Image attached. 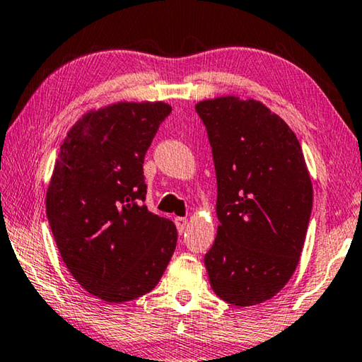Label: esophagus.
Here are the masks:
<instances>
[{
	"instance_id": "1",
	"label": "esophagus",
	"mask_w": 362,
	"mask_h": 362,
	"mask_svg": "<svg viewBox=\"0 0 362 362\" xmlns=\"http://www.w3.org/2000/svg\"><path fill=\"white\" fill-rule=\"evenodd\" d=\"M187 217H175V226H177V230L179 233L185 232V227H187Z\"/></svg>"
}]
</instances>
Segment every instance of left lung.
<instances>
[{
  "mask_svg": "<svg viewBox=\"0 0 362 362\" xmlns=\"http://www.w3.org/2000/svg\"><path fill=\"white\" fill-rule=\"evenodd\" d=\"M217 179L214 245L204 256L221 300L253 306L277 295L300 262L313 185L296 135L259 101L198 103Z\"/></svg>",
  "mask_w": 362,
  "mask_h": 362,
  "instance_id": "8db88e82",
  "label": "left lung"
}]
</instances>
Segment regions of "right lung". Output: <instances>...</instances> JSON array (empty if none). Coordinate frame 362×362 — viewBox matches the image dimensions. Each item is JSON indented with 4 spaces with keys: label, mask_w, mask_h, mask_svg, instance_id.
<instances>
[{
    "label": "right lung",
    "mask_w": 362,
    "mask_h": 362,
    "mask_svg": "<svg viewBox=\"0 0 362 362\" xmlns=\"http://www.w3.org/2000/svg\"><path fill=\"white\" fill-rule=\"evenodd\" d=\"M170 111L160 101L91 111L57 154L47 193L51 232L74 279L107 303L150 293L174 255V222L143 204V160Z\"/></svg>",
    "instance_id": "add662e5"
}]
</instances>
